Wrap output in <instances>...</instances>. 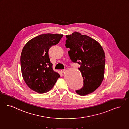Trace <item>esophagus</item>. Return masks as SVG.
I'll return each instance as SVG.
<instances>
[{"mask_svg": "<svg viewBox=\"0 0 129 129\" xmlns=\"http://www.w3.org/2000/svg\"><path fill=\"white\" fill-rule=\"evenodd\" d=\"M65 71V69H63V70H61V72L62 73H63V72H64V71Z\"/></svg>", "mask_w": 129, "mask_h": 129, "instance_id": "obj_1", "label": "esophagus"}]
</instances>
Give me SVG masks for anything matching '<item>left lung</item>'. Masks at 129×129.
<instances>
[{"mask_svg":"<svg viewBox=\"0 0 129 129\" xmlns=\"http://www.w3.org/2000/svg\"><path fill=\"white\" fill-rule=\"evenodd\" d=\"M66 37L65 46L70 49L69 57L72 62L80 65L78 69L83 79V87L75 91L82 96L93 93L104 79L105 55L103 48L95 40L79 32Z\"/></svg>","mask_w":129,"mask_h":129,"instance_id":"1","label":"left lung"}]
</instances>
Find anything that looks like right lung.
Instances as JSON below:
<instances>
[{
  "label": "right lung",
  "instance_id": "obj_1",
  "mask_svg": "<svg viewBox=\"0 0 129 129\" xmlns=\"http://www.w3.org/2000/svg\"><path fill=\"white\" fill-rule=\"evenodd\" d=\"M63 35L46 34L32 38L23 47L21 56L22 77L28 86L39 93L50 91L60 75L54 71L48 51Z\"/></svg>",
  "mask_w": 129,
  "mask_h": 129
}]
</instances>
